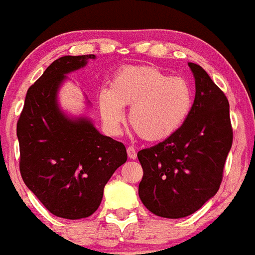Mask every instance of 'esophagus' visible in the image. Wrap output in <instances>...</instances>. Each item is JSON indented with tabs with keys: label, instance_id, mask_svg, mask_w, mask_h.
<instances>
[{
	"label": "esophagus",
	"instance_id": "esophagus-1",
	"mask_svg": "<svg viewBox=\"0 0 255 255\" xmlns=\"http://www.w3.org/2000/svg\"><path fill=\"white\" fill-rule=\"evenodd\" d=\"M127 154H128V157L131 158V159H136V157H137L136 149H134L133 146H128L127 147Z\"/></svg>",
	"mask_w": 255,
	"mask_h": 255
}]
</instances>
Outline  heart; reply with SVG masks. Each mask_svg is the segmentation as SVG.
Segmentation results:
<instances>
[{"label": "heart", "instance_id": "b5f03b06", "mask_svg": "<svg viewBox=\"0 0 255 255\" xmlns=\"http://www.w3.org/2000/svg\"><path fill=\"white\" fill-rule=\"evenodd\" d=\"M192 89L179 76L170 78L150 66H127L118 71L110 89H102L98 108L102 121L115 132L123 122V108L133 131L146 141L170 137L183 126L192 108Z\"/></svg>", "mask_w": 255, "mask_h": 255}]
</instances>
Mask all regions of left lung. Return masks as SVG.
I'll use <instances>...</instances> for the list:
<instances>
[{
	"mask_svg": "<svg viewBox=\"0 0 255 255\" xmlns=\"http://www.w3.org/2000/svg\"><path fill=\"white\" fill-rule=\"evenodd\" d=\"M196 97L188 118L170 137L137 153L144 171L138 196L162 218L188 217L219 189L233 141L230 104L200 65L188 63Z\"/></svg>",
	"mask_w": 255,
	"mask_h": 255,
	"instance_id": "left-lung-1",
	"label": "left lung"
}]
</instances>
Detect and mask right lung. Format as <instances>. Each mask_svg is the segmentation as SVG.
<instances>
[{
	"instance_id": "right-lung-1",
	"label": "right lung",
	"mask_w": 255,
	"mask_h": 255,
	"mask_svg": "<svg viewBox=\"0 0 255 255\" xmlns=\"http://www.w3.org/2000/svg\"><path fill=\"white\" fill-rule=\"evenodd\" d=\"M92 58L66 55L53 62L28 88L16 123L23 181L46 210L65 219L95 213L106 183L127 160L123 142L101 134L87 119H68L57 106L65 75Z\"/></svg>"
}]
</instances>
